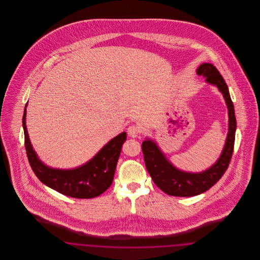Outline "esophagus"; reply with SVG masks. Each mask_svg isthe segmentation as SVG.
Returning <instances> with one entry per match:
<instances>
[{
    "mask_svg": "<svg viewBox=\"0 0 260 260\" xmlns=\"http://www.w3.org/2000/svg\"><path fill=\"white\" fill-rule=\"evenodd\" d=\"M139 134H140V129L136 124H131L127 127V135L131 137H137L139 136Z\"/></svg>",
    "mask_w": 260,
    "mask_h": 260,
    "instance_id": "obj_1",
    "label": "esophagus"
}]
</instances>
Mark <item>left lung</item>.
I'll return each mask as SVG.
<instances>
[{
    "instance_id": "1",
    "label": "left lung",
    "mask_w": 260,
    "mask_h": 260,
    "mask_svg": "<svg viewBox=\"0 0 260 260\" xmlns=\"http://www.w3.org/2000/svg\"><path fill=\"white\" fill-rule=\"evenodd\" d=\"M197 74L206 77V81L209 84L216 86L221 91L229 115L228 135L219 159L210 169L198 173H185L177 170L165 157L154 141L146 139L142 142L141 148L149 174L155 184L170 196L192 197L208 191L222 177L228 169L234 150L237 122L228 87L219 71L210 63L200 65Z\"/></svg>"
}]
</instances>
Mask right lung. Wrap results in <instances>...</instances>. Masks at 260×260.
I'll return each instance as SVG.
<instances>
[{
    "label": "right lung",
    "instance_id": "1",
    "mask_svg": "<svg viewBox=\"0 0 260 260\" xmlns=\"http://www.w3.org/2000/svg\"><path fill=\"white\" fill-rule=\"evenodd\" d=\"M26 106L22 118L25 149L29 164L40 181L72 198H94L105 192L113 182L116 166L122 145L126 139V134L124 132L114 137L90 161L77 169H51L39 160L31 145L25 122Z\"/></svg>",
    "mask_w": 260,
    "mask_h": 260
}]
</instances>
